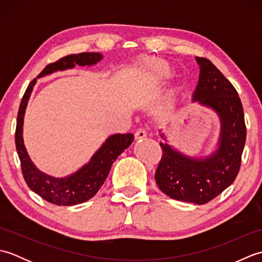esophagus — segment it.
Returning a JSON list of instances; mask_svg holds the SVG:
<instances>
[{
  "mask_svg": "<svg viewBox=\"0 0 262 262\" xmlns=\"http://www.w3.org/2000/svg\"><path fill=\"white\" fill-rule=\"evenodd\" d=\"M146 135H147V132H146V129L145 128H138V129L135 132V138L136 140H142V138H144V137H146Z\"/></svg>",
  "mask_w": 262,
  "mask_h": 262,
  "instance_id": "obj_1",
  "label": "esophagus"
}]
</instances>
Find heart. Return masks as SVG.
<instances>
[{
  "label": "heart",
  "instance_id": "obj_1",
  "mask_svg": "<svg viewBox=\"0 0 262 262\" xmlns=\"http://www.w3.org/2000/svg\"><path fill=\"white\" fill-rule=\"evenodd\" d=\"M151 72L154 76L157 77H166L169 76L170 69L168 64H165L162 60H155L151 65Z\"/></svg>",
  "mask_w": 262,
  "mask_h": 262
}]
</instances>
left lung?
I'll list each match as a JSON object with an SVG mask.
<instances>
[{
	"label": "left lung",
	"mask_w": 262,
	"mask_h": 262,
	"mask_svg": "<svg viewBox=\"0 0 262 262\" xmlns=\"http://www.w3.org/2000/svg\"><path fill=\"white\" fill-rule=\"evenodd\" d=\"M196 59L200 74L193 100L219 114L222 122L219 148L206 159H191L168 144L160 143L163 154L155 171V181L160 190L172 199L203 205L235 180L241 166L247 127L235 88L209 59ZM161 136L164 138L163 134Z\"/></svg>",
	"instance_id": "obj_1"
}]
</instances>
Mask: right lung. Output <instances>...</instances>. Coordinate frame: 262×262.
Here are the masks:
<instances>
[{
  "label": "right lung",
  "instance_id": "right-lung-1",
  "mask_svg": "<svg viewBox=\"0 0 262 262\" xmlns=\"http://www.w3.org/2000/svg\"><path fill=\"white\" fill-rule=\"evenodd\" d=\"M102 55L99 53H80L68 55L56 62L48 64L38 77L51 74L56 71H64L74 68L75 65L84 66L99 62ZM37 79H33L22 97L15 128V147L21 163L22 174L25 180L33 192L39 194L48 203L58 206H72L86 202L96 194L107 179L111 165L116 159L125 151L134 141L132 133L116 134L110 136L91 158L90 162L75 172L74 174L66 178H54L39 171L28 155L24 138H22V126L24 116L29 100L32 88Z\"/></svg>",
  "mask_w": 262,
  "mask_h": 262
}]
</instances>
